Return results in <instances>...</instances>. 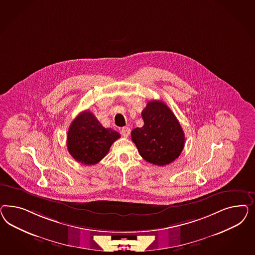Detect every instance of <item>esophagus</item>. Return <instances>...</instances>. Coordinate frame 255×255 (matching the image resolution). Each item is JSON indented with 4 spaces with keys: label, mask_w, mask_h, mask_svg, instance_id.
<instances>
[{
    "label": "esophagus",
    "mask_w": 255,
    "mask_h": 255,
    "mask_svg": "<svg viewBox=\"0 0 255 255\" xmlns=\"http://www.w3.org/2000/svg\"><path fill=\"white\" fill-rule=\"evenodd\" d=\"M130 132H131V130H130V128H128V127H124V128L121 130V133L123 134V136H124V137H128L129 134H130Z\"/></svg>",
    "instance_id": "1"
}]
</instances>
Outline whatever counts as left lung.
Returning <instances> with one entry per match:
<instances>
[{"mask_svg":"<svg viewBox=\"0 0 255 255\" xmlns=\"http://www.w3.org/2000/svg\"><path fill=\"white\" fill-rule=\"evenodd\" d=\"M144 125L131 132L139 154L147 162L166 165L181 153L185 136L178 119L162 101L148 102L143 109Z\"/></svg>","mask_w":255,"mask_h":255,"instance_id":"1","label":"left lung"}]
</instances>
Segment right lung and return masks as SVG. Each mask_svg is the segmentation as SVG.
Wrapping results in <instances>:
<instances>
[{"instance_id":"add662e5","label":"right lung","mask_w":255,"mask_h":255,"mask_svg":"<svg viewBox=\"0 0 255 255\" xmlns=\"http://www.w3.org/2000/svg\"><path fill=\"white\" fill-rule=\"evenodd\" d=\"M120 137L118 131L103 127L92 112L85 110L70 125L67 148L76 161L92 165L100 162Z\"/></svg>"}]
</instances>
